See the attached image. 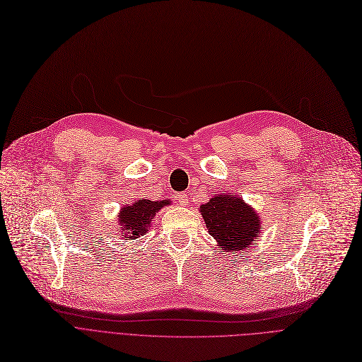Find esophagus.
<instances>
[{
  "mask_svg": "<svg viewBox=\"0 0 362 362\" xmlns=\"http://www.w3.org/2000/svg\"><path fill=\"white\" fill-rule=\"evenodd\" d=\"M178 202H180L181 204H188V196H187L185 193H180V194H178Z\"/></svg>",
  "mask_w": 362,
  "mask_h": 362,
  "instance_id": "esophagus-1",
  "label": "esophagus"
}]
</instances>
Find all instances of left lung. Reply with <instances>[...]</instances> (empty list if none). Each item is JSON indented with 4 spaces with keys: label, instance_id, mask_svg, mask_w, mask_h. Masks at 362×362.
<instances>
[{
    "label": "left lung",
    "instance_id": "8db88e82",
    "mask_svg": "<svg viewBox=\"0 0 362 362\" xmlns=\"http://www.w3.org/2000/svg\"><path fill=\"white\" fill-rule=\"evenodd\" d=\"M209 234L223 252L250 247L261 230L259 216L240 197L219 194L200 206Z\"/></svg>",
    "mask_w": 362,
    "mask_h": 362
}]
</instances>
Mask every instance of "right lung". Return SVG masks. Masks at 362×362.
Returning a JSON list of instances; mask_svg holds the SVG:
<instances>
[{
	"label": "right lung",
	"mask_w": 362,
	"mask_h": 362,
	"mask_svg": "<svg viewBox=\"0 0 362 362\" xmlns=\"http://www.w3.org/2000/svg\"><path fill=\"white\" fill-rule=\"evenodd\" d=\"M169 203L170 202L168 200L151 202L147 199H141L136 200L131 206L122 208V212H120L119 216V226L124 230V238L131 240L144 234L148 230L151 219L156 215V212Z\"/></svg>",
	"instance_id": "1"
}]
</instances>
